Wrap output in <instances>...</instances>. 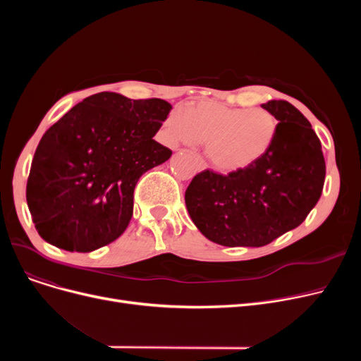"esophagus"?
<instances>
[{"label":"esophagus","mask_w":361,"mask_h":361,"mask_svg":"<svg viewBox=\"0 0 361 361\" xmlns=\"http://www.w3.org/2000/svg\"><path fill=\"white\" fill-rule=\"evenodd\" d=\"M193 159H195V162H196V166H197V169L199 171H203L204 168H206V164H204V161L202 159V157L200 155H193Z\"/></svg>","instance_id":"34e87169"}]
</instances>
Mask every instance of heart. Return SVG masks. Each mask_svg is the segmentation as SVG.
<instances>
[{
  "label": "heart",
  "mask_w": 361,
  "mask_h": 361,
  "mask_svg": "<svg viewBox=\"0 0 361 361\" xmlns=\"http://www.w3.org/2000/svg\"><path fill=\"white\" fill-rule=\"evenodd\" d=\"M278 130L279 121L268 109L199 101L168 114L164 142L169 147L204 142V154L216 169L237 173L268 154Z\"/></svg>",
  "instance_id": "obj_1"
}]
</instances>
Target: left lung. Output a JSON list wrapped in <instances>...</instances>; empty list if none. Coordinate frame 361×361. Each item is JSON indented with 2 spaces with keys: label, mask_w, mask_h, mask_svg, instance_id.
<instances>
[{
  "label": "left lung",
  "mask_w": 361,
  "mask_h": 361,
  "mask_svg": "<svg viewBox=\"0 0 361 361\" xmlns=\"http://www.w3.org/2000/svg\"><path fill=\"white\" fill-rule=\"evenodd\" d=\"M279 130L255 165L222 176L199 173L185 206L199 231L226 247H262L306 219L324 190L326 165L309 120L287 101H269Z\"/></svg>",
  "instance_id": "8db88e82"
}]
</instances>
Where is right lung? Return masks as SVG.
I'll use <instances>...</instances> for the list:
<instances>
[{"label":"right lung","instance_id":"add662e5","mask_svg":"<svg viewBox=\"0 0 361 361\" xmlns=\"http://www.w3.org/2000/svg\"><path fill=\"white\" fill-rule=\"evenodd\" d=\"M171 108L158 98L101 92L45 131L26 185L35 228L45 241L87 253L126 231L139 178L173 155L154 140Z\"/></svg>","mask_w":361,"mask_h":361}]
</instances>
